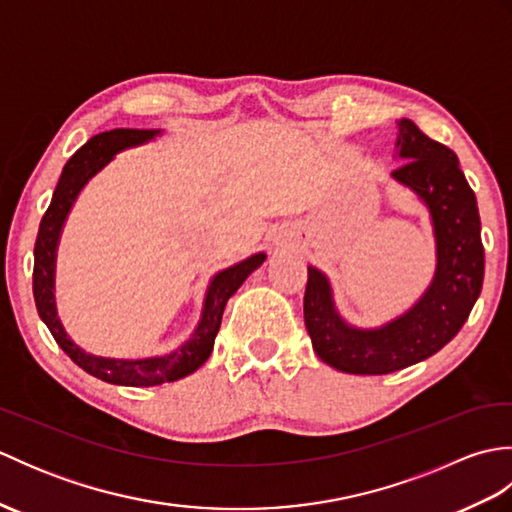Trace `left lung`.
Segmentation results:
<instances>
[{
  "mask_svg": "<svg viewBox=\"0 0 512 512\" xmlns=\"http://www.w3.org/2000/svg\"><path fill=\"white\" fill-rule=\"evenodd\" d=\"M396 156L405 165L391 171L418 195L436 239V270L418 301L378 328L347 323L334 303L323 270L308 266L303 319L323 363L345 374H391L433 356L460 332L482 292L484 246L475 193L460 160L409 118L396 121Z\"/></svg>",
  "mask_w": 512,
  "mask_h": 512,
  "instance_id": "8db88e82",
  "label": "left lung"
}]
</instances>
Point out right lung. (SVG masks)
Masks as SVG:
<instances>
[{"label":"right lung","instance_id":"1","mask_svg":"<svg viewBox=\"0 0 512 512\" xmlns=\"http://www.w3.org/2000/svg\"><path fill=\"white\" fill-rule=\"evenodd\" d=\"M162 129H110V132L92 136L63 167L57 189H54L52 202L46 215L39 224L37 242H35V273H32V292L41 321L48 325L54 341L72 361L85 372L105 380L112 385L125 387H154L162 383H173L200 369L206 358L213 352L215 336L220 332L222 314L226 301L231 299L237 288L244 284L248 275L266 262V253H255L242 262L228 266L215 273L206 286L202 314L195 330L176 350L162 356L147 358H114V356H96L85 352L76 345L70 334L65 332L63 323L57 314V301H54V275H57V250L61 242V233L72 206L79 198L96 173L105 169L114 160L116 154L125 149L147 145L158 138Z\"/></svg>","mask_w":512,"mask_h":512}]
</instances>
